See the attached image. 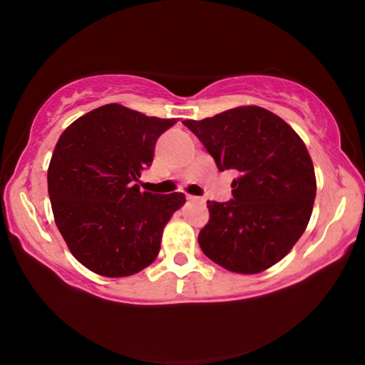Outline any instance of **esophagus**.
<instances>
[{
    "instance_id": "esophagus-1",
    "label": "esophagus",
    "mask_w": 365,
    "mask_h": 365,
    "mask_svg": "<svg viewBox=\"0 0 365 365\" xmlns=\"http://www.w3.org/2000/svg\"><path fill=\"white\" fill-rule=\"evenodd\" d=\"M187 200H188V201H193V202H202V197L191 196V195H188V196H187Z\"/></svg>"
}]
</instances>
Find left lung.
Instances as JSON below:
<instances>
[{
	"mask_svg": "<svg viewBox=\"0 0 365 365\" xmlns=\"http://www.w3.org/2000/svg\"><path fill=\"white\" fill-rule=\"evenodd\" d=\"M219 170H235L233 200L207 201L197 235L205 255L237 274H259L282 261L304 233L316 200V174L304 141L282 117L240 106L183 120Z\"/></svg>",
	"mask_w": 365,
	"mask_h": 365,
	"instance_id": "obj_1",
	"label": "left lung"
}]
</instances>
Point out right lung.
Segmentation results:
<instances>
[{"mask_svg": "<svg viewBox=\"0 0 365 365\" xmlns=\"http://www.w3.org/2000/svg\"><path fill=\"white\" fill-rule=\"evenodd\" d=\"M177 120L110 103L59 137L48 168L54 222L73 257L95 274L128 277L158 257L164 227L185 195H153L135 182L151 165L160 133Z\"/></svg>", "mask_w": 365, "mask_h": 365, "instance_id": "1", "label": "right lung"}]
</instances>
